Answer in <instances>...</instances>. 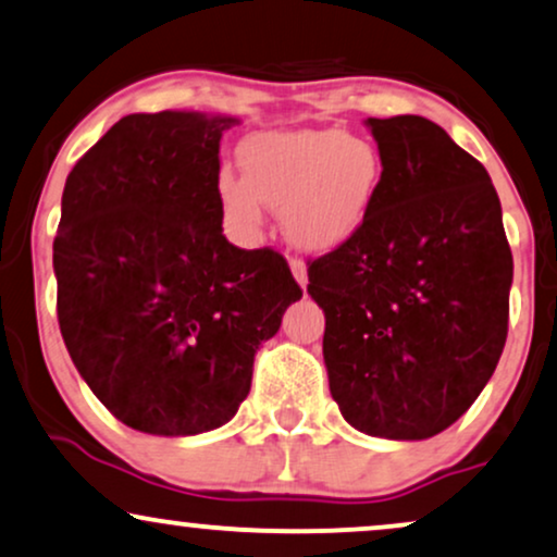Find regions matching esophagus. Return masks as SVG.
Instances as JSON below:
<instances>
[{"label": "esophagus", "instance_id": "1", "mask_svg": "<svg viewBox=\"0 0 557 557\" xmlns=\"http://www.w3.org/2000/svg\"><path fill=\"white\" fill-rule=\"evenodd\" d=\"M290 270H293V277L298 280V285L302 287V290H306V285H308V270H306V264H302L300 259H290Z\"/></svg>", "mask_w": 557, "mask_h": 557}]
</instances>
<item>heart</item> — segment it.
<instances>
[{"mask_svg":"<svg viewBox=\"0 0 557 557\" xmlns=\"http://www.w3.org/2000/svg\"><path fill=\"white\" fill-rule=\"evenodd\" d=\"M244 177L223 169L218 200L238 226L280 210L298 249L334 251L360 234L383 189L385 164L370 138L342 131H267L238 146Z\"/></svg>","mask_w":557,"mask_h":557,"instance_id":"1","label":"heart"}]
</instances>
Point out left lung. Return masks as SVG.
<instances>
[{"instance_id":"obj_1","label":"left lung","mask_w":557,"mask_h":557,"mask_svg":"<svg viewBox=\"0 0 557 557\" xmlns=\"http://www.w3.org/2000/svg\"><path fill=\"white\" fill-rule=\"evenodd\" d=\"M385 164L360 234L308 267L329 388L351 426L429 440L481 396L506 344L511 249L481 161L419 115L368 117Z\"/></svg>"}]
</instances>
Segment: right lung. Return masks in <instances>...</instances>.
I'll use <instances>...</instances> for the list:
<instances>
[{
    "label": "right lung",
    "mask_w": 557,
    "mask_h": 557,
    "mask_svg": "<svg viewBox=\"0 0 557 557\" xmlns=\"http://www.w3.org/2000/svg\"><path fill=\"white\" fill-rule=\"evenodd\" d=\"M238 117L125 115L76 161L53 238L59 326L102 406L136 432L234 419L255 355L302 298L283 255L223 236V131Z\"/></svg>",
    "instance_id": "obj_1"
}]
</instances>
